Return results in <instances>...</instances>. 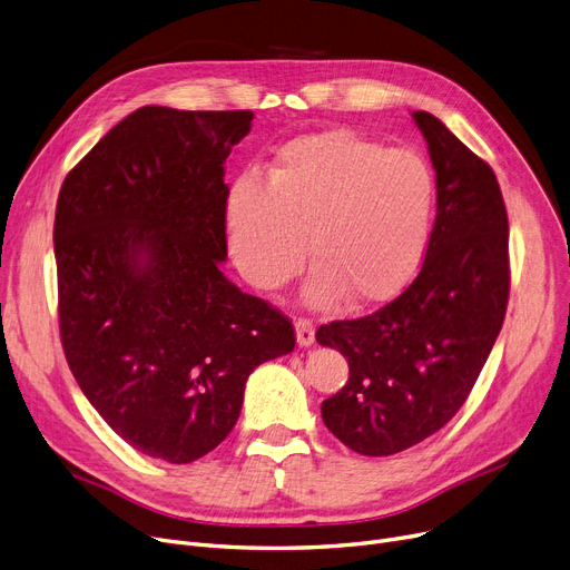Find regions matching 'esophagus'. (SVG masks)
<instances>
[{"label": "esophagus", "mask_w": 570, "mask_h": 570, "mask_svg": "<svg viewBox=\"0 0 570 570\" xmlns=\"http://www.w3.org/2000/svg\"><path fill=\"white\" fill-rule=\"evenodd\" d=\"M295 340L301 346H312L316 342L314 325H312L309 318H297L295 321Z\"/></svg>", "instance_id": "1"}]
</instances>
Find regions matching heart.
Returning a JSON list of instances; mask_svg holds the SVG:
<instances>
[{
	"label": "heart",
	"instance_id": "b5f03b06",
	"mask_svg": "<svg viewBox=\"0 0 570 570\" xmlns=\"http://www.w3.org/2000/svg\"><path fill=\"white\" fill-rule=\"evenodd\" d=\"M228 249L256 288H277L305 263L312 307L395 297L421 267L434 219L436 175L413 149L348 129L309 134L279 149L265 185L239 177L226 198Z\"/></svg>",
	"mask_w": 570,
	"mask_h": 570
}]
</instances>
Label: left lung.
I'll use <instances>...</instances> for the list:
<instances>
[{"label": "left lung", "mask_w": 570, "mask_h": 570, "mask_svg": "<svg viewBox=\"0 0 570 570\" xmlns=\"http://www.w3.org/2000/svg\"><path fill=\"white\" fill-rule=\"evenodd\" d=\"M436 170V219L421 273L379 312L333 321L348 383L321 404L351 451L385 458L439 432L460 411L499 337L508 305V217L494 170L441 119L415 110Z\"/></svg>", "instance_id": "8db88e82"}]
</instances>
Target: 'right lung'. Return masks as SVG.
Instances as JSON below:
<instances>
[{
    "label": "right lung",
    "mask_w": 570,
    "mask_h": 570,
    "mask_svg": "<svg viewBox=\"0 0 570 570\" xmlns=\"http://www.w3.org/2000/svg\"><path fill=\"white\" fill-rule=\"evenodd\" d=\"M252 119L142 106L89 149L57 198L67 363L115 434L170 464L215 451L249 374L295 346L291 321L219 267L224 161Z\"/></svg>",
    "instance_id": "obj_1"
}]
</instances>
